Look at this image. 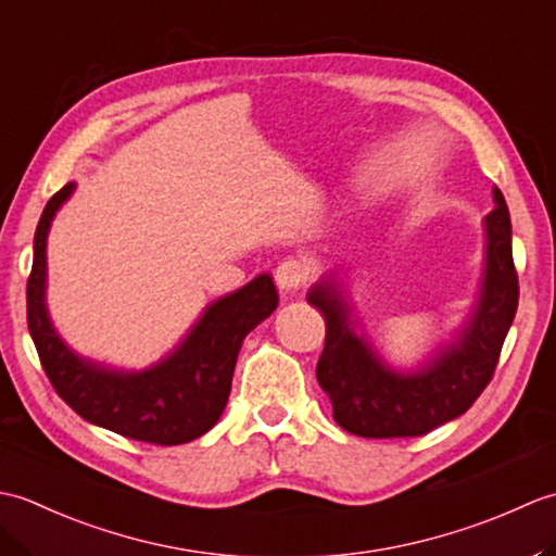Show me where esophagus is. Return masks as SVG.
<instances>
[{
	"instance_id": "obj_1",
	"label": "esophagus",
	"mask_w": 556,
	"mask_h": 556,
	"mask_svg": "<svg viewBox=\"0 0 556 556\" xmlns=\"http://www.w3.org/2000/svg\"><path fill=\"white\" fill-rule=\"evenodd\" d=\"M311 277V267L303 260L289 257L275 269V281L281 293H296Z\"/></svg>"
}]
</instances>
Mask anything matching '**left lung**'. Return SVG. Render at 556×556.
I'll return each mask as SVG.
<instances>
[{
	"label": "left lung",
	"instance_id": "left-lung-1",
	"mask_svg": "<svg viewBox=\"0 0 556 556\" xmlns=\"http://www.w3.org/2000/svg\"><path fill=\"white\" fill-rule=\"evenodd\" d=\"M485 217V267L478 299L458 332L416 368H394L365 334L346 299L344 281L325 275L308 303L325 315V351L317 382L332 401L334 420L351 434L420 437L466 413L497 368L500 351L518 308L509 207L497 186Z\"/></svg>",
	"mask_w": 556,
	"mask_h": 556
}]
</instances>
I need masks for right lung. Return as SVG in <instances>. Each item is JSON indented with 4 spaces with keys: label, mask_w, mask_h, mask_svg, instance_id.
<instances>
[{
    "label": "right lung",
    "mask_w": 556,
    "mask_h": 556,
    "mask_svg": "<svg viewBox=\"0 0 556 556\" xmlns=\"http://www.w3.org/2000/svg\"><path fill=\"white\" fill-rule=\"evenodd\" d=\"M76 184H66L45 205L35 229L28 277V329L56 394L80 418L128 440L174 446L215 428L231 392V377L248 332L277 311L269 275L205 305L167 356L143 370L114 368L80 356L59 337L47 311V233Z\"/></svg>",
    "instance_id": "1"
}]
</instances>
